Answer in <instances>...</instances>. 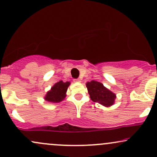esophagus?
Instances as JSON below:
<instances>
[{
  "instance_id": "esophagus-1",
  "label": "esophagus",
  "mask_w": 157,
  "mask_h": 157,
  "mask_svg": "<svg viewBox=\"0 0 157 157\" xmlns=\"http://www.w3.org/2000/svg\"><path fill=\"white\" fill-rule=\"evenodd\" d=\"M74 82H81V80L80 79H75V80H74Z\"/></svg>"
}]
</instances>
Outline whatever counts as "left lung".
<instances>
[{
  "label": "left lung",
  "instance_id": "left-lung-1",
  "mask_svg": "<svg viewBox=\"0 0 157 157\" xmlns=\"http://www.w3.org/2000/svg\"><path fill=\"white\" fill-rule=\"evenodd\" d=\"M86 87L90 99L94 102H98L107 107L114 105L116 95L104 86L102 83L91 80L86 82Z\"/></svg>",
  "mask_w": 157,
  "mask_h": 157
}]
</instances>
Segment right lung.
Masks as SVG:
<instances>
[{
  "instance_id": "add662e5",
  "label": "right lung",
  "mask_w": 157,
  "mask_h": 157,
  "mask_svg": "<svg viewBox=\"0 0 157 157\" xmlns=\"http://www.w3.org/2000/svg\"><path fill=\"white\" fill-rule=\"evenodd\" d=\"M70 82H63L62 80L57 82L52 86L51 89L47 92L44 96V100L51 103H58L67 97L68 87L70 86Z\"/></svg>"
}]
</instances>
